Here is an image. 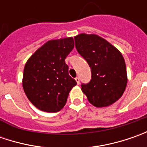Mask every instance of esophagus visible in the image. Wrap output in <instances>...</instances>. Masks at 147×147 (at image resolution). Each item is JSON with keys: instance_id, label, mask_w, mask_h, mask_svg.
Here are the masks:
<instances>
[{"instance_id": "34e87169", "label": "esophagus", "mask_w": 147, "mask_h": 147, "mask_svg": "<svg viewBox=\"0 0 147 147\" xmlns=\"http://www.w3.org/2000/svg\"><path fill=\"white\" fill-rule=\"evenodd\" d=\"M75 80H76L77 83H78V84L79 85V84H80V80H79V78H78V77L75 78Z\"/></svg>"}]
</instances>
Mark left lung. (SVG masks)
Instances as JSON below:
<instances>
[{
	"instance_id": "obj_1",
	"label": "left lung",
	"mask_w": 147,
	"mask_h": 147,
	"mask_svg": "<svg viewBox=\"0 0 147 147\" xmlns=\"http://www.w3.org/2000/svg\"><path fill=\"white\" fill-rule=\"evenodd\" d=\"M75 47L91 68L92 78L82 91L96 107L115 103L127 86V71L122 54L105 39L82 33L74 37Z\"/></svg>"
}]
</instances>
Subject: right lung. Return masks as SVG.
I'll use <instances>...</instances> for the list:
<instances>
[{
  "label": "right lung",
  "mask_w": 147,
  "mask_h": 147,
  "mask_svg": "<svg viewBox=\"0 0 147 147\" xmlns=\"http://www.w3.org/2000/svg\"><path fill=\"white\" fill-rule=\"evenodd\" d=\"M74 47L73 37L51 40L27 61L23 88L37 109L55 113L66 104L70 90L77 84L69 74L65 59Z\"/></svg>",
  "instance_id": "1"
}]
</instances>
